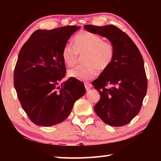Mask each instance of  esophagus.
I'll return each instance as SVG.
<instances>
[{
	"mask_svg": "<svg viewBox=\"0 0 161 161\" xmlns=\"http://www.w3.org/2000/svg\"><path fill=\"white\" fill-rule=\"evenodd\" d=\"M85 86L86 90H89L90 89H91L92 87V85L90 83V82H85Z\"/></svg>",
	"mask_w": 161,
	"mask_h": 161,
	"instance_id": "1",
	"label": "esophagus"
}]
</instances>
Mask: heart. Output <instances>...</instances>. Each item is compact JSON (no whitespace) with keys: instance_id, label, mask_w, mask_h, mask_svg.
Wrapping results in <instances>:
<instances>
[{"instance_id":"1","label":"heart","mask_w":161,"mask_h":161,"mask_svg":"<svg viewBox=\"0 0 161 161\" xmlns=\"http://www.w3.org/2000/svg\"><path fill=\"white\" fill-rule=\"evenodd\" d=\"M83 56L82 65L76 66L68 72L69 76L79 80H89L96 76L100 70L108 69L114 60L115 47L109 41H105L100 36L91 32L78 35L74 46L66 43L62 51V58L68 66H73Z\"/></svg>"}]
</instances>
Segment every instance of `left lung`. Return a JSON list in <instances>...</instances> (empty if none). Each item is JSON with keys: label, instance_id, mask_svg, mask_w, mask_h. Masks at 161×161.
Segmentation results:
<instances>
[{"label": "left lung", "instance_id": "1", "mask_svg": "<svg viewBox=\"0 0 161 161\" xmlns=\"http://www.w3.org/2000/svg\"><path fill=\"white\" fill-rule=\"evenodd\" d=\"M84 28L108 38L115 47L109 66L92 82L101 96L94 110L106 124L125 125L138 115L147 94L143 58L131 39L115 25H85ZM108 86L110 87L107 88Z\"/></svg>", "mask_w": 161, "mask_h": 161}]
</instances>
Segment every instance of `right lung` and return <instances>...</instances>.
<instances>
[{
  "instance_id": "add662e5",
  "label": "right lung",
  "mask_w": 161,
  "mask_h": 161,
  "mask_svg": "<svg viewBox=\"0 0 161 161\" xmlns=\"http://www.w3.org/2000/svg\"><path fill=\"white\" fill-rule=\"evenodd\" d=\"M80 28L67 25L37 30L19 52L14 86L23 109L37 125L48 127L62 122L75 101L85 93L83 82L72 77L58 86L66 73L62 49Z\"/></svg>"
}]
</instances>
